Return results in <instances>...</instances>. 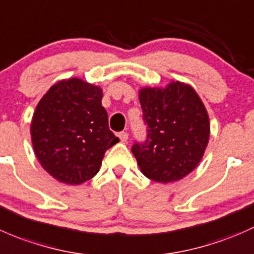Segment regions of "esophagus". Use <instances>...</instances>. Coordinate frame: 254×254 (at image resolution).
I'll return each mask as SVG.
<instances>
[{
  "instance_id": "1",
  "label": "esophagus",
  "mask_w": 254,
  "mask_h": 254,
  "mask_svg": "<svg viewBox=\"0 0 254 254\" xmlns=\"http://www.w3.org/2000/svg\"><path fill=\"white\" fill-rule=\"evenodd\" d=\"M119 138L122 143H126L128 140V133L127 132H121L119 133Z\"/></svg>"
}]
</instances>
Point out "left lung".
Instances as JSON below:
<instances>
[{
    "label": "left lung",
    "mask_w": 254,
    "mask_h": 254,
    "mask_svg": "<svg viewBox=\"0 0 254 254\" xmlns=\"http://www.w3.org/2000/svg\"><path fill=\"white\" fill-rule=\"evenodd\" d=\"M138 95L148 125L145 144L132 148L140 171L155 182L182 180L200 163L209 142L210 122L202 99L180 80L142 87Z\"/></svg>",
    "instance_id": "left-lung-1"
}]
</instances>
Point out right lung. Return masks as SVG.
Returning a JSON list of instances; mask_svg holds the SVG:
<instances>
[{
	"label": "right lung",
	"instance_id": "right-lung-1",
	"mask_svg": "<svg viewBox=\"0 0 254 254\" xmlns=\"http://www.w3.org/2000/svg\"><path fill=\"white\" fill-rule=\"evenodd\" d=\"M103 89L73 77L55 83L40 99L30 125L43 169L64 185H82L99 172L105 151L120 142L109 129Z\"/></svg>",
	"mask_w": 254,
	"mask_h": 254
}]
</instances>
